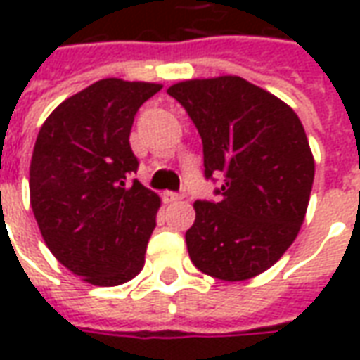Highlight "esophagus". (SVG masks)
Returning a JSON list of instances; mask_svg holds the SVG:
<instances>
[{
  "label": "esophagus",
  "mask_w": 360,
  "mask_h": 360,
  "mask_svg": "<svg viewBox=\"0 0 360 360\" xmlns=\"http://www.w3.org/2000/svg\"><path fill=\"white\" fill-rule=\"evenodd\" d=\"M181 198H183V196H181L179 193H172V191L164 193L165 202H177V200H181Z\"/></svg>",
  "instance_id": "obj_1"
}]
</instances>
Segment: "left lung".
Segmentation results:
<instances>
[{
    "mask_svg": "<svg viewBox=\"0 0 360 360\" xmlns=\"http://www.w3.org/2000/svg\"><path fill=\"white\" fill-rule=\"evenodd\" d=\"M167 94L202 139L204 177L221 175L218 200H196L185 233L193 264L243 281L283 257L309 206L314 158L301 119L285 102L241 77L193 79Z\"/></svg>",
    "mask_w": 360,
    "mask_h": 360,
    "instance_id": "1",
    "label": "left lung"
}]
</instances>
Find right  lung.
I'll return each mask as SVG.
<instances>
[{
  "mask_svg": "<svg viewBox=\"0 0 360 360\" xmlns=\"http://www.w3.org/2000/svg\"><path fill=\"white\" fill-rule=\"evenodd\" d=\"M156 82L102 79L61 102L44 121L30 162V206L44 241L67 270L92 285L133 279L160 208L134 179L129 134Z\"/></svg>",
  "mask_w": 360,
  "mask_h": 360,
  "instance_id": "obj_1",
  "label": "right lung"
}]
</instances>
